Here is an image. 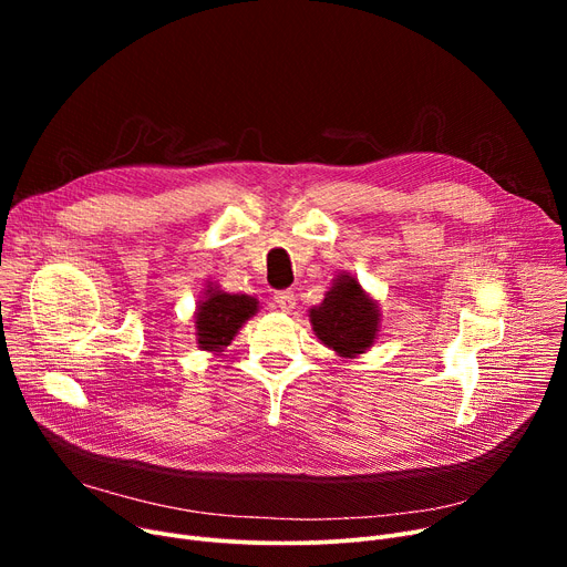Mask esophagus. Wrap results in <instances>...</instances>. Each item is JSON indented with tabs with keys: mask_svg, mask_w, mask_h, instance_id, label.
I'll list each match as a JSON object with an SVG mask.
<instances>
[{
	"mask_svg": "<svg viewBox=\"0 0 567 567\" xmlns=\"http://www.w3.org/2000/svg\"><path fill=\"white\" fill-rule=\"evenodd\" d=\"M274 303H276V308H278V310H282V312H291V310L296 308V293H293V291H289V289H285V291H276V296H274Z\"/></svg>",
	"mask_w": 567,
	"mask_h": 567,
	"instance_id": "esophagus-1",
	"label": "esophagus"
}]
</instances>
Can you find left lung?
Here are the masks:
<instances>
[{"label": "left lung", "instance_id": "1", "mask_svg": "<svg viewBox=\"0 0 567 567\" xmlns=\"http://www.w3.org/2000/svg\"><path fill=\"white\" fill-rule=\"evenodd\" d=\"M312 331L340 359H359L381 336V308L359 278L342 271L333 278L323 301L308 310Z\"/></svg>", "mask_w": 567, "mask_h": 567}]
</instances>
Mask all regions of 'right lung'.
Returning <instances> with one entry per match:
<instances>
[{
    "label": "right lung",
    "instance_id": "obj_1",
    "mask_svg": "<svg viewBox=\"0 0 567 567\" xmlns=\"http://www.w3.org/2000/svg\"><path fill=\"white\" fill-rule=\"evenodd\" d=\"M259 312V301L250 293H229L218 282H206L195 306V342L202 351L220 355L244 323Z\"/></svg>",
    "mask_w": 567,
    "mask_h": 567
}]
</instances>
